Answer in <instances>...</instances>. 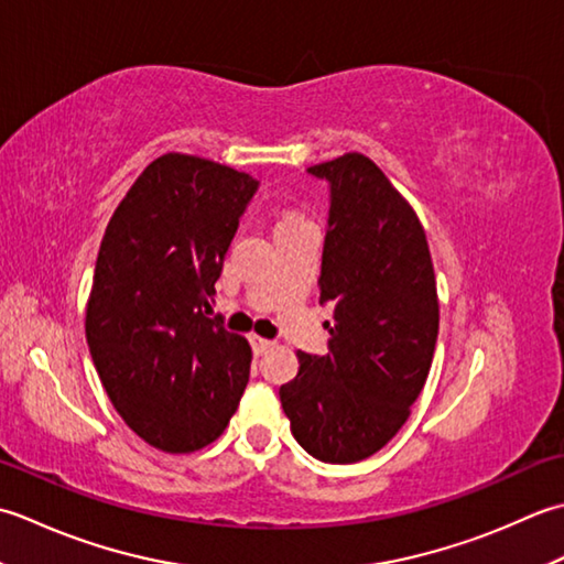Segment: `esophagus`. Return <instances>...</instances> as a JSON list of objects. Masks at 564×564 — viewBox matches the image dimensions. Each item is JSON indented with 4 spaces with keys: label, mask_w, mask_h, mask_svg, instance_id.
Segmentation results:
<instances>
[{
    "label": "esophagus",
    "mask_w": 564,
    "mask_h": 564,
    "mask_svg": "<svg viewBox=\"0 0 564 564\" xmlns=\"http://www.w3.org/2000/svg\"><path fill=\"white\" fill-rule=\"evenodd\" d=\"M248 340H250V348H252V352H256V355H262V352H268L272 348V340L260 338V336H256V333H252V336H248Z\"/></svg>",
    "instance_id": "1"
}]
</instances>
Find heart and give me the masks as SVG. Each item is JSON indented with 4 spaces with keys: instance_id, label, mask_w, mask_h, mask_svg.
I'll use <instances>...</instances> for the list:
<instances>
[{
    "instance_id": "b5f03b06",
    "label": "heart",
    "mask_w": 564,
    "mask_h": 564,
    "mask_svg": "<svg viewBox=\"0 0 564 564\" xmlns=\"http://www.w3.org/2000/svg\"><path fill=\"white\" fill-rule=\"evenodd\" d=\"M299 221H306V218L302 214H296V212H282L280 214V221H278V228L280 226H290V224H299Z\"/></svg>"
}]
</instances>
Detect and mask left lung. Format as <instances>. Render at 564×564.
I'll use <instances>...</instances> for the list:
<instances>
[{
  "instance_id": "8db88e82",
  "label": "left lung",
  "mask_w": 564,
  "mask_h": 564,
  "mask_svg": "<svg viewBox=\"0 0 564 564\" xmlns=\"http://www.w3.org/2000/svg\"><path fill=\"white\" fill-rule=\"evenodd\" d=\"M308 172L330 185L318 286L333 326L326 355L296 352L280 401L308 455L348 465L406 423L438 340V292L416 212L370 158L346 153Z\"/></svg>"
}]
</instances>
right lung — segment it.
Instances as JSON below:
<instances>
[{"label":"right lung","mask_w":564,"mask_h":564,"mask_svg":"<svg viewBox=\"0 0 564 564\" xmlns=\"http://www.w3.org/2000/svg\"><path fill=\"white\" fill-rule=\"evenodd\" d=\"M256 189L248 172L165 153L101 238L87 346L126 426L163 453L214 443L248 384V340L209 318V299Z\"/></svg>","instance_id":"add662e5"}]
</instances>
